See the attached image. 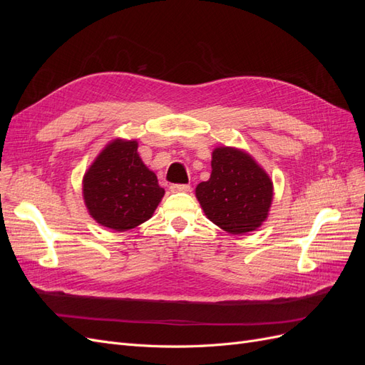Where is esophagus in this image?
Segmentation results:
<instances>
[{"label":"esophagus","mask_w":365,"mask_h":365,"mask_svg":"<svg viewBox=\"0 0 365 365\" xmlns=\"http://www.w3.org/2000/svg\"><path fill=\"white\" fill-rule=\"evenodd\" d=\"M170 192H173V193H187V192H190V185L189 184H172Z\"/></svg>","instance_id":"esophagus-1"}]
</instances>
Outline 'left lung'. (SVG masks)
I'll return each mask as SVG.
<instances>
[{
	"label": "left lung",
	"instance_id": "obj_1",
	"mask_svg": "<svg viewBox=\"0 0 365 365\" xmlns=\"http://www.w3.org/2000/svg\"><path fill=\"white\" fill-rule=\"evenodd\" d=\"M205 216L230 235H245L268 219L274 197L269 175L244 149L219 146L210 180L196 185Z\"/></svg>",
	"mask_w": 365,
	"mask_h": 365
}]
</instances>
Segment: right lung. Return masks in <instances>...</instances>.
Masks as SVG:
<instances>
[{
	"mask_svg": "<svg viewBox=\"0 0 365 365\" xmlns=\"http://www.w3.org/2000/svg\"><path fill=\"white\" fill-rule=\"evenodd\" d=\"M137 140L109 141L88 168L82 195L88 213L102 227L128 231L152 217L164 196L157 175L138 155Z\"/></svg>",
	"mask_w": 365,
	"mask_h": 365,
	"instance_id": "right-lung-1",
	"label": "right lung"
}]
</instances>
